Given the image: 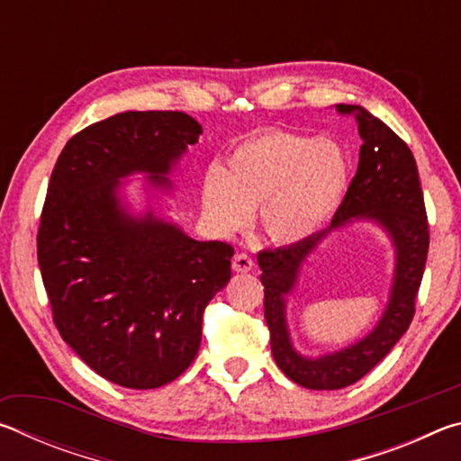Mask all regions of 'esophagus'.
<instances>
[{
    "instance_id": "esophagus-1",
    "label": "esophagus",
    "mask_w": 461,
    "mask_h": 461,
    "mask_svg": "<svg viewBox=\"0 0 461 461\" xmlns=\"http://www.w3.org/2000/svg\"><path fill=\"white\" fill-rule=\"evenodd\" d=\"M231 268L236 270V272H249V270L254 268V260L249 258L248 254L238 252L236 256H233V260H231Z\"/></svg>"
}]
</instances>
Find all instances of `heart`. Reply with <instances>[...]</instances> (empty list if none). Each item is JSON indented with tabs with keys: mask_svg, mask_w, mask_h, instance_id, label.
<instances>
[{
	"mask_svg": "<svg viewBox=\"0 0 461 461\" xmlns=\"http://www.w3.org/2000/svg\"><path fill=\"white\" fill-rule=\"evenodd\" d=\"M349 183V160L333 140L267 130L241 140L201 181V205L220 233L256 225L275 244H299L338 212Z\"/></svg>",
	"mask_w": 461,
	"mask_h": 461,
	"instance_id": "obj_1",
	"label": "heart"
}]
</instances>
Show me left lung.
<instances>
[{"label":"left lung","instance_id":"obj_1","mask_svg":"<svg viewBox=\"0 0 461 461\" xmlns=\"http://www.w3.org/2000/svg\"><path fill=\"white\" fill-rule=\"evenodd\" d=\"M356 118L360 131V162L346 197L323 231L285 248L258 254L264 285V317L270 330L272 356L288 378L311 390L346 388L366 376L409 330L429 252V223L419 170L411 148L360 105H335ZM354 219L378 222L395 246V278L377 327L352 347L319 358L292 348L285 325V296L292 292L302 262L333 229Z\"/></svg>","mask_w":461,"mask_h":461}]
</instances>
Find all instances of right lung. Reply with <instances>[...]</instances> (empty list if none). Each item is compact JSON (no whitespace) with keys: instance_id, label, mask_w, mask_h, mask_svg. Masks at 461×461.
<instances>
[{"instance_id":"obj_1","label":"right lung","mask_w":461,"mask_h":461,"mask_svg":"<svg viewBox=\"0 0 461 461\" xmlns=\"http://www.w3.org/2000/svg\"><path fill=\"white\" fill-rule=\"evenodd\" d=\"M201 131L183 112H123L68 140L50 175L38 267L54 325L113 384L181 376L199 352L203 311L231 276L230 244L193 240L152 212L131 215L120 197L134 173L173 189L167 175Z\"/></svg>"}]
</instances>
